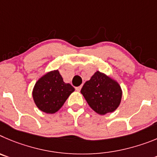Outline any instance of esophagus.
Returning <instances> with one entry per match:
<instances>
[{"label":"esophagus","instance_id":"obj_1","mask_svg":"<svg viewBox=\"0 0 157 157\" xmlns=\"http://www.w3.org/2000/svg\"><path fill=\"white\" fill-rule=\"evenodd\" d=\"M76 90H77V91H80V90H81V86H80V87H76Z\"/></svg>","mask_w":157,"mask_h":157}]
</instances>
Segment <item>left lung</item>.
Segmentation results:
<instances>
[{"mask_svg": "<svg viewBox=\"0 0 157 157\" xmlns=\"http://www.w3.org/2000/svg\"><path fill=\"white\" fill-rule=\"evenodd\" d=\"M80 92L89 106L99 115L114 112L121 104L123 94L117 80L99 71L85 82Z\"/></svg>", "mask_w": 157, "mask_h": 157, "instance_id": "obj_1", "label": "left lung"}]
</instances>
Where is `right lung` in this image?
I'll return each instance as SVG.
<instances>
[{
  "label": "right lung",
  "instance_id": "add662e5",
  "mask_svg": "<svg viewBox=\"0 0 157 157\" xmlns=\"http://www.w3.org/2000/svg\"><path fill=\"white\" fill-rule=\"evenodd\" d=\"M75 91L71 84L65 83L58 70H52L38 79L33 89V101L40 111L53 114L64 105Z\"/></svg>",
  "mask_w": 157,
  "mask_h": 157
}]
</instances>
